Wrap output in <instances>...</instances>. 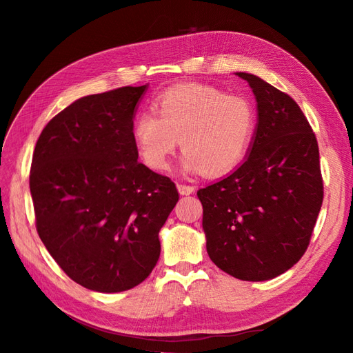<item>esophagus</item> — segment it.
I'll use <instances>...</instances> for the list:
<instances>
[{
	"label": "esophagus",
	"instance_id": "34e87169",
	"mask_svg": "<svg viewBox=\"0 0 353 353\" xmlns=\"http://www.w3.org/2000/svg\"><path fill=\"white\" fill-rule=\"evenodd\" d=\"M178 191L179 194L183 196H188V194H193L194 193V187L193 185H187V184H178Z\"/></svg>",
	"mask_w": 353,
	"mask_h": 353
}]
</instances>
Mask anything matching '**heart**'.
<instances>
[{"mask_svg": "<svg viewBox=\"0 0 353 353\" xmlns=\"http://www.w3.org/2000/svg\"><path fill=\"white\" fill-rule=\"evenodd\" d=\"M153 109L134 117L132 137L144 163L154 170L169 168L179 138L188 172L227 174L249 150L254 109L241 95L210 85L179 83L159 94Z\"/></svg>", "mask_w": 353, "mask_h": 353, "instance_id": "obj_1", "label": "heart"}]
</instances>
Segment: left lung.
<instances>
[{
  "label": "left lung",
  "instance_id": "obj_1",
  "mask_svg": "<svg viewBox=\"0 0 353 353\" xmlns=\"http://www.w3.org/2000/svg\"><path fill=\"white\" fill-rule=\"evenodd\" d=\"M258 101L245 162L200 188L209 258L239 280L265 281L305 254L324 199L316 137L290 95L239 72Z\"/></svg>",
  "mask_w": 353,
  "mask_h": 353
}]
</instances>
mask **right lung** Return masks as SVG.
Segmentation results:
<instances>
[{
	"label": "right lung",
	"instance_id": "right-lung-1",
	"mask_svg": "<svg viewBox=\"0 0 353 353\" xmlns=\"http://www.w3.org/2000/svg\"><path fill=\"white\" fill-rule=\"evenodd\" d=\"M147 85L87 95L42 130L29 175L39 239L74 283L101 293L143 283L178 201L170 178L138 162L132 119Z\"/></svg>",
	"mask_w": 353,
	"mask_h": 353
}]
</instances>
